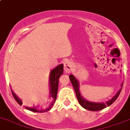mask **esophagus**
Masks as SVG:
<instances>
[{
    "mask_svg": "<svg viewBox=\"0 0 130 130\" xmlns=\"http://www.w3.org/2000/svg\"><path fill=\"white\" fill-rule=\"evenodd\" d=\"M72 70V64L69 61H65L64 63V71L65 73H70Z\"/></svg>",
    "mask_w": 130,
    "mask_h": 130,
    "instance_id": "obj_1",
    "label": "esophagus"
}]
</instances>
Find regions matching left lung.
Returning a JSON list of instances; mask_svg holds the SVG:
<instances>
[{"mask_svg": "<svg viewBox=\"0 0 130 130\" xmlns=\"http://www.w3.org/2000/svg\"><path fill=\"white\" fill-rule=\"evenodd\" d=\"M69 79L70 81L72 83L74 89L76 92V97L78 99V101L79 104L81 105V106L83 107L84 108L89 110L90 111H98V110H100L102 109L106 108L107 106H109L115 102V101L117 99V98L119 95L121 91V89H122V87L123 83L121 84V89L119 90V91L115 95L113 98L110 99V100L107 101L106 102H90V101L87 100L85 98H84L82 96L80 91V84H79V81L77 80V78L74 76V75H69Z\"/></svg>", "mask_w": 130, "mask_h": 130, "instance_id": "8db88e82", "label": "left lung"}]
</instances>
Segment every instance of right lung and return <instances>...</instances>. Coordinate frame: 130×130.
<instances>
[{"instance_id":"right-lung-1","label":"right lung","mask_w":130,"mask_h":130,"mask_svg":"<svg viewBox=\"0 0 130 130\" xmlns=\"http://www.w3.org/2000/svg\"><path fill=\"white\" fill-rule=\"evenodd\" d=\"M63 73V64H60L58 66H56L55 68L51 70V72L50 73L49 76V88H50V101L46 105H45L43 107H28L24 106L26 109L29 110L30 111L35 112H45L50 109L52 108L53 106L55 101L56 99V95H57V91H58V80L59 78ZM11 89H12L11 88ZM11 93L13 96V98L19 104L22 106V101L21 99L18 97L16 94L15 93L13 90H11Z\"/></svg>"}]
</instances>
